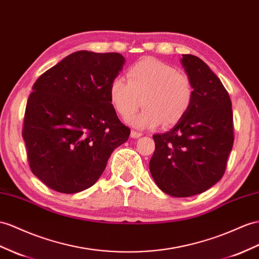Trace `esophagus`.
<instances>
[{"label":"esophagus","instance_id":"1","mask_svg":"<svg viewBox=\"0 0 259 259\" xmlns=\"http://www.w3.org/2000/svg\"><path fill=\"white\" fill-rule=\"evenodd\" d=\"M142 136V134H140V132H138L136 130H132L131 131V138L134 139H137V138H140Z\"/></svg>","mask_w":259,"mask_h":259}]
</instances>
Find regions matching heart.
I'll return each mask as SVG.
<instances>
[{
  "label": "heart",
  "instance_id": "1",
  "mask_svg": "<svg viewBox=\"0 0 259 259\" xmlns=\"http://www.w3.org/2000/svg\"><path fill=\"white\" fill-rule=\"evenodd\" d=\"M194 86L188 75L154 58H144L131 65L127 79L116 76L108 88L110 104L123 118L139 129H152L164 122L173 125L185 117L194 101Z\"/></svg>",
  "mask_w": 259,
  "mask_h": 259
}]
</instances>
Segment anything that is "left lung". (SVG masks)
Instances as JSON below:
<instances>
[{
    "label": "left lung",
    "mask_w": 259,
    "mask_h": 259,
    "mask_svg": "<svg viewBox=\"0 0 259 259\" xmlns=\"http://www.w3.org/2000/svg\"><path fill=\"white\" fill-rule=\"evenodd\" d=\"M182 64L194 86L191 107L174 128L154 135L150 171L165 194L190 197L221 180L234 142L229 93L201 59L183 55Z\"/></svg>",
    "instance_id": "8db88e82"
}]
</instances>
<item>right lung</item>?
Returning a JSON list of instances; mask_svg holds the SVG:
<instances>
[{"instance_id":"right-lung-1","label":"right lung","mask_w":259,"mask_h":259,"mask_svg":"<svg viewBox=\"0 0 259 259\" xmlns=\"http://www.w3.org/2000/svg\"><path fill=\"white\" fill-rule=\"evenodd\" d=\"M117 52H73L46 71L26 105L23 138L32 174L46 186L75 194L93 186L112 151L128 140L108 88L123 68Z\"/></svg>"}]
</instances>
